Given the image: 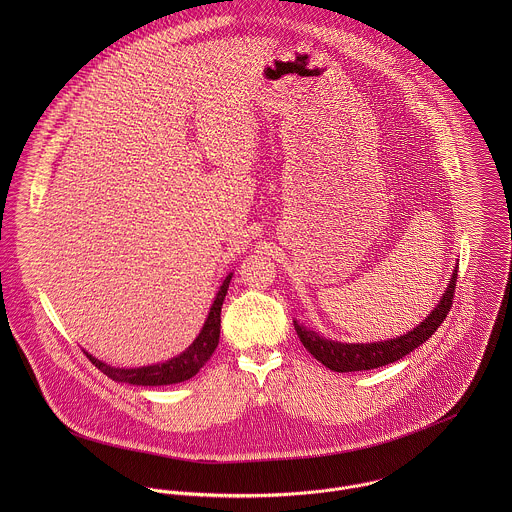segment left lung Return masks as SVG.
I'll return each instance as SVG.
<instances>
[{
  "label": "left lung",
  "mask_w": 512,
  "mask_h": 512,
  "mask_svg": "<svg viewBox=\"0 0 512 512\" xmlns=\"http://www.w3.org/2000/svg\"><path fill=\"white\" fill-rule=\"evenodd\" d=\"M455 282H457V270L451 274V282L447 286L445 293L441 295L438 305L432 309V313L412 331L406 335H400L396 339L388 341H378V343H339L325 339L317 335L315 331L299 325L293 321L295 333L303 347L323 365L335 372H355V370H370L378 366L390 365L406 357L410 351L418 349L422 343H426L443 323L451 309L453 301V292H455Z\"/></svg>",
  "instance_id": "8db88e82"
}]
</instances>
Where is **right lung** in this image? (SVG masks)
<instances>
[{"label":"right lung","instance_id":"obj_1","mask_svg":"<svg viewBox=\"0 0 512 512\" xmlns=\"http://www.w3.org/2000/svg\"><path fill=\"white\" fill-rule=\"evenodd\" d=\"M230 278H232V274H228L226 280L222 282L199 337L193 341V345L185 353L173 357L171 361H165L161 365L140 366V368H116V366L106 365V363L94 359L88 353H86V357L108 378H112L116 382L136 384V386H163V384H175V382L193 378L201 370V366L213 357V353L219 345L220 309H222V301H224V295L228 290Z\"/></svg>","mask_w":512,"mask_h":512}]
</instances>
